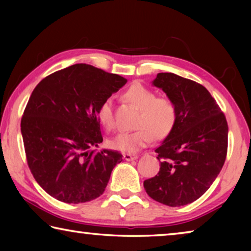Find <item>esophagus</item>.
<instances>
[{"instance_id": "obj_1", "label": "esophagus", "mask_w": 251, "mask_h": 251, "mask_svg": "<svg viewBox=\"0 0 251 251\" xmlns=\"http://www.w3.org/2000/svg\"><path fill=\"white\" fill-rule=\"evenodd\" d=\"M123 158H124L127 161H130V160L137 159L138 156L135 155V154H124V155H123Z\"/></svg>"}]
</instances>
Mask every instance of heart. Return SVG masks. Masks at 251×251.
Wrapping results in <instances>:
<instances>
[{
    "label": "heart",
    "mask_w": 251,
    "mask_h": 251,
    "mask_svg": "<svg viewBox=\"0 0 251 251\" xmlns=\"http://www.w3.org/2000/svg\"><path fill=\"white\" fill-rule=\"evenodd\" d=\"M127 101L139 109L136 128L122 131L109 138L108 145L123 152H135L147 146L154 137L163 139L172 133L177 121V108L174 101L142 84H133L124 93ZM97 118L106 129L115 127L112 100L107 99L97 108Z\"/></svg>",
    "instance_id": "obj_1"
}]
</instances>
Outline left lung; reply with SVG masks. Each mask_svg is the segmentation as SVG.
<instances>
[{"mask_svg":"<svg viewBox=\"0 0 251 251\" xmlns=\"http://www.w3.org/2000/svg\"><path fill=\"white\" fill-rule=\"evenodd\" d=\"M152 85L176 105L175 127L156 148L160 168L144 181L148 196L171 207L202 196L222 171L227 155L228 125L202 85L174 73H158Z\"/></svg>","mask_w":251,"mask_h":251,"instance_id":"8db88e82","label":"left lung"}]
</instances>
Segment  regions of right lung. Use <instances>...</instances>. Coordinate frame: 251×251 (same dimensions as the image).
Instances as JSON below:
<instances>
[{
  "instance_id": "1",
  "label": "right lung",
  "mask_w": 251,
  "mask_h": 251,
  "mask_svg": "<svg viewBox=\"0 0 251 251\" xmlns=\"http://www.w3.org/2000/svg\"><path fill=\"white\" fill-rule=\"evenodd\" d=\"M127 83L87 64L46 76L34 88L21 120L26 160L50 196L67 203L100 197L121 163L117 151H92L103 142L97 108Z\"/></svg>"
}]
</instances>
